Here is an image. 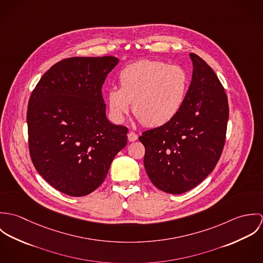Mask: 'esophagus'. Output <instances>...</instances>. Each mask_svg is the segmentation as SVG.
Wrapping results in <instances>:
<instances>
[{
  "label": "esophagus",
  "mask_w": 263,
  "mask_h": 263,
  "mask_svg": "<svg viewBox=\"0 0 263 263\" xmlns=\"http://www.w3.org/2000/svg\"><path fill=\"white\" fill-rule=\"evenodd\" d=\"M127 139L129 142H135L138 140V135L135 132H129L127 134Z\"/></svg>",
  "instance_id": "34e87169"
}]
</instances>
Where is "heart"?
I'll list each match as a JSON object with an SVG mask.
<instances>
[{"label": "heart", "instance_id": "b5f03b06", "mask_svg": "<svg viewBox=\"0 0 263 263\" xmlns=\"http://www.w3.org/2000/svg\"><path fill=\"white\" fill-rule=\"evenodd\" d=\"M120 88L107 91L109 112L116 122L130 110L150 127L171 121L180 111L189 87L186 71L176 65L143 60L126 66L119 74Z\"/></svg>", "mask_w": 263, "mask_h": 263}]
</instances>
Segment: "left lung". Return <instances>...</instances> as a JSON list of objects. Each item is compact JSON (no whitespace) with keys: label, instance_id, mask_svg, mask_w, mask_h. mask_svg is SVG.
Instances as JSON below:
<instances>
[{"label":"left lung","instance_id":"obj_1","mask_svg":"<svg viewBox=\"0 0 263 263\" xmlns=\"http://www.w3.org/2000/svg\"><path fill=\"white\" fill-rule=\"evenodd\" d=\"M192 77L184 103L168 123L144 132V165L152 183L180 194L197 186L216 167L225 144L229 105L213 69L189 53Z\"/></svg>","mask_w":263,"mask_h":263}]
</instances>
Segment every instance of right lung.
I'll list each match as a JSON object with an SVG mask.
<instances>
[{
  "label": "right lung",
  "mask_w": 263,
  "mask_h": 263,
  "mask_svg": "<svg viewBox=\"0 0 263 263\" xmlns=\"http://www.w3.org/2000/svg\"><path fill=\"white\" fill-rule=\"evenodd\" d=\"M119 63L76 57L53 65L34 88L27 110L28 143L38 173L55 189L84 196L104 181L127 128L106 116L101 89Z\"/></svg>",
  "instance_id": "add662e5"
}]
</instances>
